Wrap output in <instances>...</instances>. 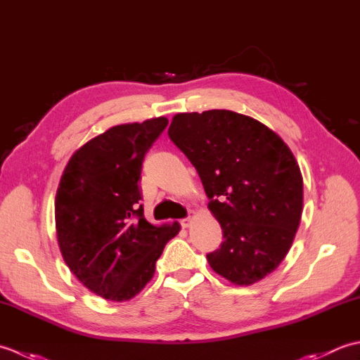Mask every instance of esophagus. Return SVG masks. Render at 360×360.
<instances>
[{
  "instance_id": "obj_1",
  "label": "esophagus",
  "mask_w": 360,
  "mask_h": 360,
  "mask_svg": "<svg viewBox=\"0 0 360 360\" xmlns=\"http://www.w3.org/2000/svg\"><path fill=\"white\" fill-rule=\"evenodd\" d=\"M192 217H193V212H188V217L187 218H184V219H181L179 221V224L182 226V227H188L190 226V223H192Z\"/></svg>"
}]
</instances>
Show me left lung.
Masks as SVG:
<instances>
[{"label": "left lung", "instance_id": "1", "mask_svg": "<svg viewBox=\"0 0 360 360\" xmlns=\"http://www.w3.org/2000/svg\"><path fill=\"white\" fill-rule=\"evenodd\" d=\"M168 137L196 168L223 229L210 267L235 285L277 269L300 224L303 178L278 134L229 110L176 114Z\"/></svg>", "mask_w": 360, "mask_h": 360}]
</instances>
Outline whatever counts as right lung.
<instances>
[{
  "label": "right lung",
  "mask_w": 360,
  "mask_h": 360,
  "mask_svg": "<svg viewBox=\"0 0 360 360\" xmlns=\"http://www.w3.org/2000/svg\"><path fill=\"white\" fill-rule=\"evenodd\" d=\"M167 117L124 124L74 153L56 196L57 240L65 263L91 292L125 302L155 275L179 224L153 226L139 202L142 162Z\"/></svg>",
  "instance_id": "add662e5"
}]
</instances>
